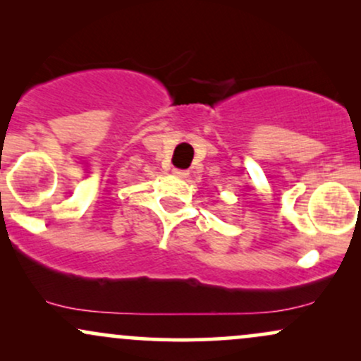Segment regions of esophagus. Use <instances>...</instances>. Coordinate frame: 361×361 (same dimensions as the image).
<instances>
[{
    "mask_svg": "<svg viewBox=\"0 0 361 361\" xmlns=\"http://www.w3.org/2000/svg\"><path fill=\"white\" fill-rule=\"evenodd\" d=\"M173 175L178 176V178H186V176H188V171H186V169L175 168V169H173Z\"/></svg>",
    "mask_w": 361,
    "mask_h": 361,
    "instance_id": "1",
    "label": "esophagus"
}]
</instances>
